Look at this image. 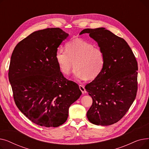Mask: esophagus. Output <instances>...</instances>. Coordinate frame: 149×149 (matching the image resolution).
<instances>
[{
	"mask_svg": "<svg viewBox=\"0 0 149 149\" xmlns=\"http://www.w3.org/2000/svg\"><path fill=\"white\" fill-rule=\"evenodd\" d=\"M79 88L80 89V91L82 92L83 93H84L86 92V90H85V88H84V86L83 85H80L79 86Z\"/></svg>",
	"mask_w": 149,
	"mask_h": 149,
	"instance_id": "34e87169",
	"label": "esophagus"
}]
</instances>
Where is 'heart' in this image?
<instances>
[{"instance_id": "heart-1", "label": "heart", "mask_w": 149, "mask_h": 149, "mask_svg": "<svg viewBox=\"0 0 149 149\" xmlns=\"http://www.w3.org/2000/svg\"><path fill=\"white\" fill-rule=\"evenodd\" d=\"M56 61L62 74L69 75L75 66L74 77L78 80L95 79L102 71L104 54L99 48L82 39L76 38L66 45V51L58 50Z\"/></svg>"}]
</instances>
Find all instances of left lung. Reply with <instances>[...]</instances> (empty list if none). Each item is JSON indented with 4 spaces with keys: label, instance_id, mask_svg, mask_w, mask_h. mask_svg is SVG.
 I'll use <instances>...</instances> for the list:
<instances>
[{
    "label": "left lung",
    "instance_id": "left-lung-1",
    "mask_svg": "<svg viewBox=\"0 0 149 149\" xmlns=\"http://www.w3.org/2000/svg\"><path fill=\"white\" fill-rule=\"evenodd\" d=\"M104 54L102 71L85 89L92 98L87 112L93 124L109 126L120 120L134 102L137 92L138 63L123 38L105 28L84 29Z\"/></svg>",
    "mask_w": 149,
    "mask_h": 149
}]
</instances>
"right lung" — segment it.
Segmentation results:
<instances>
[{"label":"right lung","instance_id":"1","mask_svg":"<svg viewBox=\"0 0 149 149\" xmlns=\"http://www.w3.org/2000/svg\"><path fill=\"white\" fill-rule=\"evenodd\" d=\"M69 34L59 28L35 31L15 47L8 77L15 103L34 123L56 127L66 122L81 92L60 72L56 54Z\"/></svg>","mask_w":149,"mask_h":149}]
</instances>
